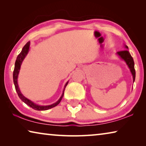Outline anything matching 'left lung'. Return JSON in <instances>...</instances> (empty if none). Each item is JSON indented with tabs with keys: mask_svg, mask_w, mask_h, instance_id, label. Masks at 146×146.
Segmentation results:
<instances>
[{
	"mask_svg": "<svg viewBox=\"0 0 146 146\" xmlns=\"http://www.w3.org/2000/svg\"><path fill=\"white\" fill-rule=\"evenodd\" d=\"M125 48L126 49H128V47L127 46H125ZM117 55L120 56V57L122 59V60L125 62V63L127 64L128 67H129L131 73L133 75V82H135V63L133 58L131 55L130 53L128 51V50H123L118 51L117 53Z\"/></svg>",
	"mask_w": 146,
	"mask_h": 146,
	"instance_id": "obj_1",
	"label": "left lung"
}]
</instances>
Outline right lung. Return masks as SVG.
<instances>
[{
	"label": "right lung",
	"mask_w": 146,
	"mask_h": 146,
	"mask_svg": "<svg viewBox=\"0 0 146 146\" xmlns=\"http://www.w3.org/2000/svg\"><path fill=\"white\" fill-rule=\"evenodd\" d=\"M29 46H30V42L29 41L26 44V45L23 47V49H22L21 52L19 53V55L17 56V57L15 64V68H14L13 74V82H14V84H15V87L16 91H17V94H18L19 98H21L22 101H23L24 103L26 104L28 106H29V107H31V108L34 109V110H38V111L48 110H49V109H51L52 108L55 107L56 106H57L58 104L60 102L63 96H64V90H65V88L66 87V86L68 85V82H66L65 86H64L63 93H62V94L60 98H59L58 101H56L55 103H54L51 105H49V106H40V105H38V104H36L30 100H29L28 98H27L24 97V96L21 92V91H20V89L19 88V85H18V82H17V78H18V76H19L20 69H21V64H22V63H23V61L24 60V59L25 58L26 56L27 55V54L28 53V51L29 50Z\"/></svg>",
	"instance_id": "1"
}]
</instances>
